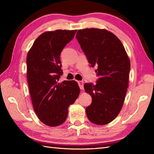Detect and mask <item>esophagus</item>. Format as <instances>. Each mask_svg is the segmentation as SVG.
<instances>
[{"instance_id": "obj_1", "label": "esophagus", "mask_w": 154, "mask_h": 154, "mask_svg": "<svg viewBox=\"0 0 154 154\" xmlns=\"http://www.w3.org/2000/svg\"><path fill=\"white\" fill-rule=\"evenodd\" d=\"M78 84H79V86L80 87L81 90H83V89H84V87H83L84 83H83V81H79V82H78Z\"/></svg>"}]
</instances>
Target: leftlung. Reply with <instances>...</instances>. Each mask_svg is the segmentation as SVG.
I'll return each instance as SVG.
<instances>
[{
    "label": "left lung",
    "mask_w": 154,
    "mask_h": 154,
    "mask_svg": "<svg viewBox=\"0 0 154 154\" xmlns=\"http://www.w3.org/2000/svg\"><path fill=\"white\" fill-rule=\"evenodd\" d=\"M76 38L91 67H97V83H85L92 103L86 108L92 123L104 125L115 119L123 106L128 87L130 62L122 42L104 29L79 30Z\"/></svg>",
    "instance_id": "left-lung-1"
}]
</instances>
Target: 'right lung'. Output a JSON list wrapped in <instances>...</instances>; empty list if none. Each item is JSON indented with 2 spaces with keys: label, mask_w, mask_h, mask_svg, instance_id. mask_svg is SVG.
Here are the masks:
<instances>
[{
  "label": "right lung",
  "mask_w": 154,
  "mask_h": 154,
  "mask_svg": "<svg viewBox=\"0 0 154 154\" xmlns=\"http://www.w3.org/2000/svg\"><path fill=\"white\" fill-rule=\"evenodd\" d=\"M76 32H45L35 40L27 55V79L33 108L41 122L49 126H57L65 122L69 106L80 93L76 81L58 82L63 74L61 52Z\"/></svg>",
  "instance_id": "add662e5"
}]
</instances>
